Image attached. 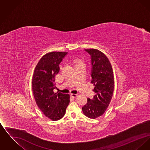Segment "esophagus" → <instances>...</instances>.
<instances>
[{
    "label": "esophagus",
    "instance_id": "obj_1",
    "mask_svg": "<svg viewBox=\"0 0 150 150\" xmlns=\"http://www.w3.org/2000/svg\"><path fill=\"white\" fill-rule=\"evenodd\" d=\"M71 96L72 97H77V96H78V94H74V93H71Z\"/></svg>",
    "mask_w": 150,
    "mask_h": 150
}]
</instances>
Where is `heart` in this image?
Masks as SVG:
<instances>
[{
	"label": "heart",
	"mask_w": 150,
	"mask_h": 150,
	"mask_svg": "<svg viewBox=\"0 0 150 150\" xmlns=\"http://www.w3.org/2000/svg\"><path fill=\"white\" fill-rule=\"evenodd\" d=\"M84 66L85 67V63H84V62L83 61L80 60V59L76 60L75 61V67H77V66Z\"/></svg>",
	"instance_id": "b5f03b06"
}]
</instances>
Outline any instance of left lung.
<instances>
[{
	"label": "left lung",
	"mask_w": 150,
	"mask_h": 150,
	"mask_svg": "<svg viewBox=\"0 0 150 150\" xmlns=\"http://www.w3.org/2000/svg\"><path fill=\"white\" fill-rule=\"evenodd\" d=\"M84 50L91 57V83L95 95L92 99L88 98L82 110L86 116L96 119L104 114L112 97L114 74L111 64L102 52L95 49Z\"/></svg>",
	"instance_id": "1"
}]
</instances>
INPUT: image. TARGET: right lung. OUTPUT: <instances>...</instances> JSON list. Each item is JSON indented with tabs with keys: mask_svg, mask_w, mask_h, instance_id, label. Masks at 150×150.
Listing matches in <instances>:
<instances>
[{
	"mask_svg": "<svg viewBox=\"0 0 150 150\" xmlns=\"http://www.w3.org/2000/svg\"><path fill=\"white\" fill-rule=\"evenodd\" d=\"M67 52H52L39 60L32 80L33 92L36 103L47 117L53 121L61 119L70 103L68 94L54 93L55 77L59 71V64Z\"/></svg>",
	"mask_w": 150,
	"mask_h": 150,
	"instance_id": "add662e5",
	"label": "right lung"
}]
</instances>
